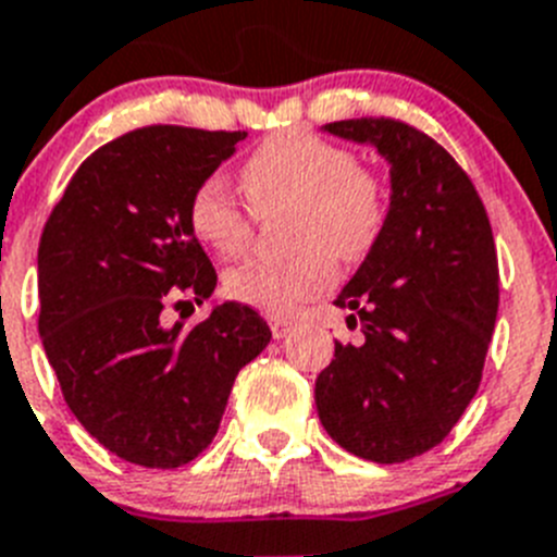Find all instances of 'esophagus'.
<instances>
[{
  "instance_id": "obj_1",
  "label": "esophagus",
  "mask_w": 557,
  "mask_h": 557,
  "mask_svg": "<svg viewBox=\"0 0 557 557\" xmlns=\"http://www.w3.org/2000/svg\"><path fill=\"white\" fill-rule=\"evenodd\" d=\"M269 327H272L274 338L280 341L294 330V322H290V319H280V315H269Z\"/></svg>"
}]
</instances>
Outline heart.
Returning <instances> with one entry per match:
<instances>
[{
	"label": "heart",
	"instance_id": "obj_1",
	"mask_svg": "<svg viewBox=\"0 0 557 557\" xmlns=\"http://www.w3.org/2000/svg\"><path fill=\"white\" fill-rule=\"evenodd\" d=\"M258 213L294 208V242L305 252L290 260H247L224 277L235 302L272 315H294L335 283V255L363 260L383 235L388 191L383 180L355 166L349 149L302 129L269 135L242 169ZM194 235L219 258H238L252 242V213L222 180H205L188 205Z\"/></svg>",
	"mask_w": 557,
	"mask_h": 557
}]
</instances>
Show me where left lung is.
Listing matches in <instances>:
<instances>
[{"mask_svg":"<svg viewBox=\"0 0 557 557\" xmlns=\"http://www.w3.org/2000/svg\"><path fill=\"white\" fill-rule=\"evenodd\" d=\"M322 133L377 149L388 219L341 294L363 344L315 377V410L335 444L403 463L447 438L478 394L499 305L497 249L472 180L444 147L394 119H349Z\"/></svg>","mask_w":557,"mask_h":557,"instance_id":"left-lung-1","label":"left lung"}]
</instances>
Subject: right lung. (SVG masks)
I'll use <instances>...</instances> for the list:
<instances>
[{
  "label": "right lung",
  "mask_w": 557,
  "mask_h": 557,
  "mask_svg": "<svg viewBox=\"0 0 557 557\" xmlns=\"http://www.w3.org/2000/svg\"><path fill=\"white\" fill-rule=\"evenodd\" d=\"M247 133L133 129L85 160L38 247V333L66 405L94 438L147 469H177L216 435L235 374L272 330L242 302L197 327L163 308L202 305L216 272L188 222L194 191Z\"/></svg>",
  "instance_id": "obj_1"
}]
</instances>
